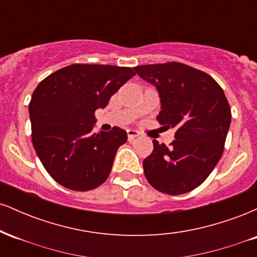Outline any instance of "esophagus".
<instances>
[{
    "label": "esophagus",
    "instance_id": "esophagus-1",
    "mask_svg": "<svg viewBox=\"0 0 257 257\" xmlns=\"http://www.w3.org/2000/svg\"><path fill=\"white\" fill-rule=\"evenodd\" d=\"M126 134H128L129 141H133L135 138L139 137V132L134 131V129H128V131H126Z\"/></svg>",
    "mask_w": 257,
    "mask_h": 257
}]
</instances>
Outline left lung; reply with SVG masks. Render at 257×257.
<instances>
[{
	"label": "left lung",
	"mask_w": 257,
	"mask_h": 257,
	"mask_svg": "<svg viewBox=\"0 0 257 257\" xmlns=\"http://www.w3.org/2000/svg\"><path fill=\"white\" fill-rule=\"evenodd\" d=\"M134 70L159 91L158 122L175 129L169 146L153 140V151L143 163L147 181L162 193L190 192L205 181L223 153L231 123L225 93L210 75L176 61Z\"/></svg>",
	"instance_id": "1"
}]
</instances>
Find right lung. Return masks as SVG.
Instances as JSON below:
<instances>
[{
  "mask_svg": "<svg viewBox=\"0 0 257 257\" xmlns=\"http://www.w3.org/2000/svg\"><path fill=\"white\" fill-rule=\"evenodd\" d=\"M134 75L131 67L72 64L37 85L29 104L32 145L58 184L84 192L108 178L128 137L118 126L94 133L95 111Z\"/></svg>",
  "mask_w": 257,
  "mask_h": 257,
  "instance_id": "1",
  "label": "right lung"
}]
</instances>
